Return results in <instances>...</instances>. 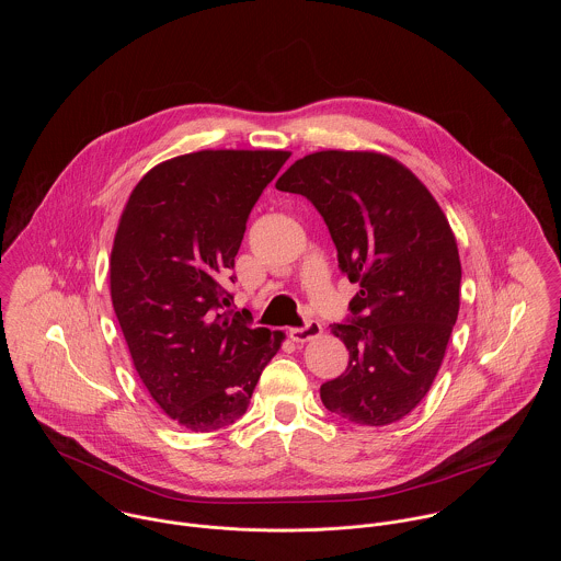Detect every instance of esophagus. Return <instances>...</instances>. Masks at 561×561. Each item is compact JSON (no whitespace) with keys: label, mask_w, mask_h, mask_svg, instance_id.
<instances>
[{"label":"esophagus","mask_w":561,"mask_h":561,"mask_svg":"<svg viewBox=\"0 0 561 561\" xmlns=\"http://www.w3.org/2000/svg\"><path fill=\"white\" fill-rule=\"evenodd\" d=\"M321 323L320 321H307L305 325H300V328H291L289 330V336H291V341H296V343H307V341H311V339H318L321 334Z\"/></svg>","instance_id":"1"}]
</instances>
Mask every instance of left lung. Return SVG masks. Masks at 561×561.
<instances>
[{
  "label": "left lung",
  "mask_w": 561,
  "mask_h": 561,
  "mask_svg": "<svg viewBox=\"0 0 561 561\" xmlns=\"http://www.w3.org/2000/svg\"><path fill=\"white\" fill-rule=\"evenodd\" d=\"M276 190L320 211L339 267L358 283L332 334L350 350L345 374L321 385L323 405L358 425L403 419L430 391L460 309V256L427 187L398 160L320 151L291 163Z\"/></svg>",
  "instance_id": "8db88e82"
}]
</instances>
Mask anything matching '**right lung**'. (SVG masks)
Segmentation results:
<instances>
[{"mask_svg": "<svg viewBox=\"0 0 561 561\" xmlns=\"http://www.w3.org/2000/svg\"><path fill=\"white\" fill-rule=\"evenodd\" d=\"M289 156H179L149 170L123 209L110 259L114 313L147 391L192 432L236 423L285 339L222 307L248 216Z\"/></svg>", "mask_w": 561, "mask_h": 561, "instance_id": "obj_1", "label": "right lung"}]
</instances>
